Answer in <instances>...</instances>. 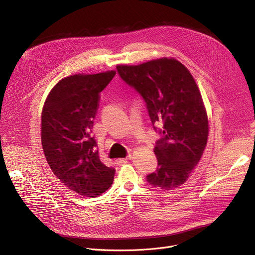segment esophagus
Wrapping results in <instances>:
<instances>
[{
    "label": "esophagus",
    "mask_w": 255,
    "mask_h": 255,
    "mask_svg": "<svg viewBox=\"0 0 255 255\" xmlns=\"http://www.w3.org/2000/svg\"><path fill=\"white\" fill-rule=\"evenodd\" d=\"M130 159H131V156L129 155V156H127L126 158H123V159H118L116 162H117V164H118V165H121V164L127 163V162H128Z\"/></svg>",
    "instance_id": "esophagus-1"
}]
</instances>
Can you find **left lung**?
I'll list each match as a JSON object with an SVG mask.
<instances>
[{
  "mask_svg": "<svg viewBox=\"0 0 255 255\" xmlns=\"http://www.w3.org/2000/svg\"><path fill=\"white\" fill-rule=\"evenodd\" d=\"M117 71L144 100L152 125L163 123L155 146L158 167L146 181L164 191L177 188L189 178L208 139V118L193 76L174 58L118 65Z\"/></svg>",
  "mask_w": 255,
  "mask_h": 255,
  "instance_id": "8db88e82",
  "label": "left lung"
}]
</instances>
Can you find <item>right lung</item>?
<instances>
[{
	"label": "right lung",
	"mask_w": 255,
	"mask_h": 255,
	"mask_svg": "<svg viewBox=\"0 0 255 255\" xmlns=\"http://www.w3.org/2000/svg\"><path fill=\"white\" fill-rule=\"evenodd\" d=\"M116 72L74 75L60 80L46 98L41 139L56 177L73 192L98 197L113 184L115 169L100 161L92 136L99 93Z\"/></svg>",
	"instance_id": "obj_1"
}]
</instances>
